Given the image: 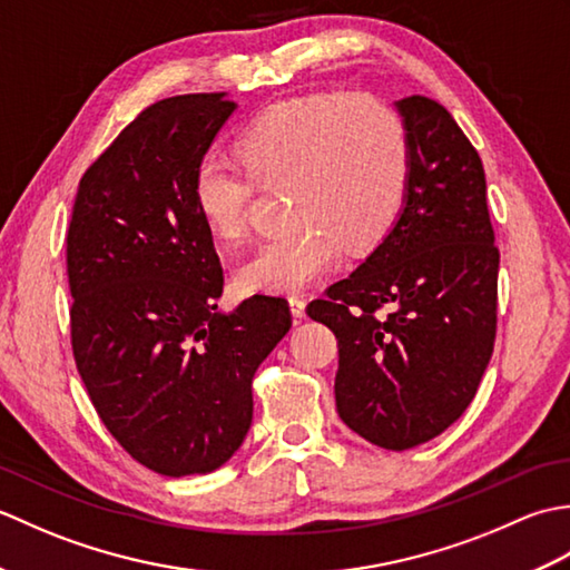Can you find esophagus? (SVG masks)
Wrapping results in <instances>:
<instances>
[{
	"label": "esophagus",
	"mask_w": 570,
	"mask_h": 570,
	"mask_svg": "<svg viewBox=\"0 0 570 570\" xmlns=\"http://www.w3.org/2000/svg\"><path fill=\"white\" fill-rule=\"evenodd\" d=\"M288 308H292L294 318H304L306 316V298L304 296H288Z\"/></svg>",
	"instance_id": "obj_1"
}]
</instances>
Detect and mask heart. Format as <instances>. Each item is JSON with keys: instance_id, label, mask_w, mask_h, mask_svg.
<instances>
[{"instance_id": "b5f03b06", "label": "heart", "mask_w": 570, "mask_h": 570, "mask_svg": "<svg viewBox=\"0 0 570 570\" xmlns=\"http://www.w3.org/2000/svg\"><path fill=\"white\" fill-rule=\"evenodd\" d=\"M239 161L205 154L193 174V203L217 237L247 227L254 180L288 188L292 233L266 242L237 269L247 292H298L396 223L409 188V139L390 105L367 92H318L274 105L242 131Z\"/></svg>"}]
</instances>
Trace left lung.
<instances>
[{
	"instance_id": "left-lung-1",
	"label": "left lung",
	"mask_w": 570,
	"mask_h": 570,
	"mask_svg": "<svg viewBox=\"0 0 570 570\" xmlns=\"http://www.w3.org/2000/svg\"><path fill=\"white\" fill-rule=\"evenodd\" d=\"M404 208L370 257L306 313L337 337L335 406L362 439L406 451L475 399L498 333L500 249L475 147L431 98L396 102Z\"/></svg>"
}]
</instances>
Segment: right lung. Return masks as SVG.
<instances>
[{
	"mask_svg": "<svg viewBox=\"0 0 570 570\" xmlns=\"http://www.w3.org/2000/svg\"><path fill=\"white\" fill-rule=\"evenodd\" d=\"M235 107L225 92L147 107L80 178L66 239L85 390L115 441L168 478L235 455L254 372L292 328L282 296L217 311L223 266L193 174Z\"/></svg>",
	"mask_w": 570,
	"mask_h": 570,
	"instance_id": "1",
	"label": "right lung"
}]
</instances>
